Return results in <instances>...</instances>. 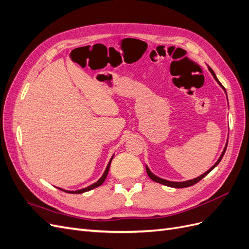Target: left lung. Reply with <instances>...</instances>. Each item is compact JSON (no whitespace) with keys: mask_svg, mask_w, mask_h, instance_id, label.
I'll return each instance as SVG.
<instances>
[{"mask_svg":"<svg viewBox=\"0 0 249 249\" xmlns=\"http://www.w3.org/2000/svg\"><path fill=\"white\" fill-rule=\"evenodd\" d=\"M209 71H211V73H212V76H213V77H214V79L217 81L218 84H219V85L224 89V87L222 86V84H221V83L219 82V80L217 79L215 72L213 71V70L211 69L210 66H209ZM224 90H225V89H224ZM227 146H228V143H227V145H225V147H224V149H223V152H222V154H221L220 158H219V159H218V161L213 165V166L211 167L208 171H206L205 173H203V175H201L200 177H198V178H193V179H190V180H186V182H170V180H166V179H163V178H159V177H156V176L154 175V173H152V171H150V170L147 168V166H146V172H147V176H148L150 178H152L153 180H155V182H157V183H160V184L165 185V186H168V187H173V188H186V187L193 186V185H195L196 183H198L201 178H205L210 171H212V170L217 166V165L219 164V162L221 161L222 157H223V155H224V153H225V150H227Z\"/></svg>","mask_w":249,"mask_h":249,"instance_id":"obj_1","label":"left lung"}]
</instances>
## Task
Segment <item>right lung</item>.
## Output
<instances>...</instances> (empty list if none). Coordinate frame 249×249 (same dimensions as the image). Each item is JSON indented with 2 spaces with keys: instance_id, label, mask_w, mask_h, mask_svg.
Segmentation results:
<instances>
[{
  "instance_id": "right-lung-1",
  "label": "right lung",
  "mask_w": 249,
  "mask_h": 249,
  "mask_svg": "<svg viewBox=\"0 0 249 249\" xmlns=\"http://www.w3.org/2000/svg\"><path fill=\"white\" fill-rule=\"evenodd\" d=\"M112 159H113V157L111 158V160H110V162L108 163V165H107V168H106V170H105V172H104V175L102 176V178L97 180L96 183H94V184H92V185H90V186H88L87 188H84V189H81V190H77V191H66V190H63V189H59L60 190H62V191H64V192H67V193H72V194H80V193H84V192H87V191H89V190H92V189H94V188H96V187H99V186H101L104 182H105V179H106V178H107V176H108V172H109V168H110V164H111V161H112Z\"/></svg>"
}]
</instances>
